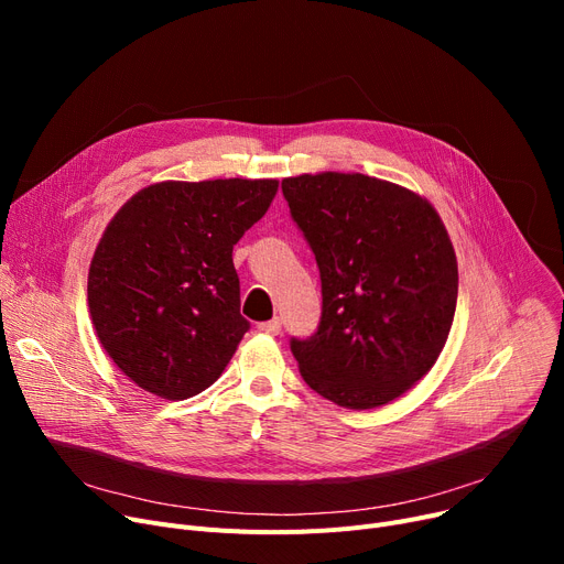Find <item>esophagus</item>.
Here are the masks:
<instances>
[{"mask_svg":"<svg viewBox=\"0 0 564 564\" xmlns=\"http://www.w3.org/2000/svg\"><path fill=\"white\" fill-rule=\"evenodd\" d=\"M258 332H262V334H270V336H279V334H281V319H279V317H274V319L260 322V324H258Z\"/></svg>","mask_w":564,"mask_h":564,"instance_id":"34e87169","label":"esophagus"}]
</instances>
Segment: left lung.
I'll list each match as a JSON object with an SVG mask.
<instances>
[{"label": "left lung", "instance_id": "1", "mask_svg": "<svg viewBox=\"0 0 564 564\" xmlns=\"http://www.w3.org/2000/svg\"><path fill=\"white\" fill-rule=\"evenodd\" d=\"M322 283L313 336L290 338L308 387L340 406L402 395L438 359L457 306V260L434 207L364 173L281 183Z\"/></svg>", "mask_w": 564, "mask_h": 564}]
</instances>
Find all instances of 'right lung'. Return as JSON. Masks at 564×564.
<instances>
[{"label": "right lung", "mask_w": 564, "mask_h": 564, "mask_svg": "<svg viewBox=\"0 0 564 564\" xmlns=\"http://www.w3.org/2000/svg\"><path fill=\"white\" fill-rule=\"evenodd\" d=\"M276 181L160 183L107 226L88 270V308L137 387L185 400L219 379L251 329L232 247L267 213Z\"/></svg>", "instance_id": "obj_1"}]
</instances>
